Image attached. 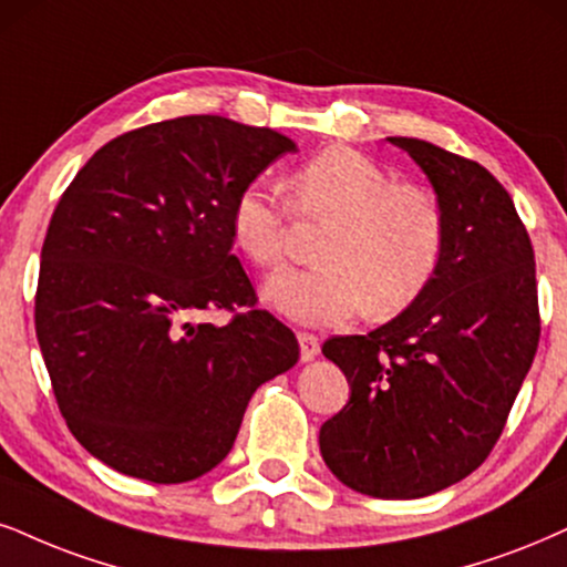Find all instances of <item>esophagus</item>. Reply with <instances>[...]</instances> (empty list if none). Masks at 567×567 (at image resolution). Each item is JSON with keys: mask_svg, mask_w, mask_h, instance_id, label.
Segmentation results:
<instances>
[{"mask_svg": "<svg viewBox=\"0 0 567 567\" xmlns=\"http://www.w3.org/2000/svg\"><path fill=\"white\" fill-rule=\"evenodd\" d=\"M297 339H299V354H302V360H305V362L316 360L318 354H320V339L316 337V333L299 331Z\"/></svg>", "mask_w": 567, "mask_h": 567, "instance_id": "34e87169", "label": "esophagus"}]
</instances>
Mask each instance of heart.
Wrapping results in <instances>:
<instances>
[{
    "label": "heart",
    "instance_id": "1",
    "mask_svg": "<svg viewBox=\"0 0 567 567\" xmlns=\"http://www.w3.org/2000/svg\"><path fill=\"white\" fill-rule=\"evenodd\" d=\"M291 209L333 226L318 247L320 268L284 270L265 284V299L305 326H339L362 307L391 318L436 278L446 247L439 199L349 146H328L291 173ZM230 239L249 262L276 268L289 247V207L262 184L230 205Z\"/></svg>",
    "mask_w": 567,
    "mask_h": 567
}]
</instances>
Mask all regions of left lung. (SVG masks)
Listing matches in <instances>:
<instances>
[{
    "label": "left lung",
    "mask_w": 567,
    "mask_h": 567,
    "mask_svg": "<svg viewBox=\"0 0 567 567\" xmlns=\"http://www.w3.org/2000/svg\"><path fill=\"white\" fill-rule=\"evenodd\" d=\"M389 142L429 176L446 247L408 310L368 337L323 344L352 391L320 425V454L354 492L417 499L471 476L494 450L542 323L534 247L505 186L436 144Z\"/></svg>",
    "instance_id": "1"
}]
</instances>
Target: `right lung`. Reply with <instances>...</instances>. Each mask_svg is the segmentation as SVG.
Returning a JSON list of instances; mask_svg holds the SVG:
<instances>
[{
  "mask_svg": "<svg viewBox=\"0 0 567 567\" xmlns=\"http://www.w3.org/2000/svg\"><path fill=\"white\" fill-rule=\"evenodd\" d=\"M284 152H297L289 136L220 115L152 123L94 152L54 207L39 347L70 433L117 473L205 476L257 386L299 360L230 255L236 194ZM213 309L235 318L190 323Z\"/></svg>",
  "mask_w": 567,
  "mask_h": 567,
  "instance_id": "add662e5",
  "label": "right lung"
}]
</instances>
